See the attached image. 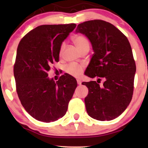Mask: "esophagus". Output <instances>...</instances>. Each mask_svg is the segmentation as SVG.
Returning <instances> with one entry per match:
<instances>
[{"instance_id":"esophagus-1","label":"esophagus","mask_w":148,"mask_h":148,"mask_svg":"<svg viewBox=\"0 0 148 148\" xmlns=\"http://www.w3.org/2000/svg\"><path fill=\"white\" fill-rule=\"evenodd\" d=\"M77 84L78 85L82 84V81H81L80 79H77Z\"/></svg>"}]
</instances>
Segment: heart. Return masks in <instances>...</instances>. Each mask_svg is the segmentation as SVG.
Masks as SVG:
<instances>
[{"mask_svg": "<svg viewBox=\"0 0 148 148\" xmlns=\"http://www.w3.org/2000/svg\"><path fill=\"white\" fill-rule=\"evenodd\" d=\"M73 42L79 49L81 51L86 48H90V41L88 38L84 35H77L73 38ZM64 43H62L60 46L59 54L61 55L64 49ZM84 66L77 64H71L66 69V71L67 73L73 76L78 77L82 73Z\"/></svg>", "mask_w": 148, "mask_h": 148, "instance_id": "1", "label": "heart"}]
</instances>
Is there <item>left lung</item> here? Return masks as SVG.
<instances>
[{"instance_id": "8db88e82", "label": "left lung", "mask_w": 148, "mask_h": 148, "mask_svg": "<svg viewBox=\"0 0 148 148\" xmlns=\"http://www.w3.org/2000/svg\"><path fill=\"white\" fill-rule=\"evenodd\" d=\"M76 33L86 35L94 53L85 74L98 81L83 82L88 88L85 98L92 118L110 121L122 114L132 99L136 65L128 39L108 22L95 19L79 24ZM103 78L102 86L99 83Z\"/></svg>"}]
</instances>
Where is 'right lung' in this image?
Segmentation results:
<instances>
[{"mask_svg": "<svg viewBox=\"0 0 148 148\" xmlns=\"http://www.w3.org/2000/svg\"><path fill=\"white\" fill-rule=\"evenodd\" d=\"M75 27V23L40 25L19 42L13 67L16 90L22 106L36 120L53 122L67 111L77 81L65 73L55 82L48 77V71L58 62L60 46Z\"/></svg>", "mask_w": 148, "mask_h": 148, "instance_id": "add662e5", "label": "right lung"}]
</instances>
